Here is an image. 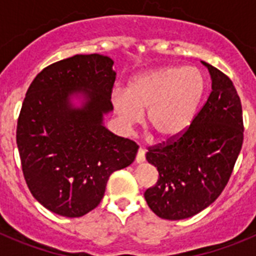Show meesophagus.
<instances>
[{"label": "esophagus", "instance_id": "1", "mask_svg": "<svg viewBox=\"0 0 256 256\" xmlns=\"http://www.w3.org/2000/svg\"><path fill=\"white\" fill-rule=\"evenodd\" d=\"M144 150H142V148H140L138 152H137V156H136V162H138V164H141V162H144Z\"/></svg>", "mask_w": 256, "mask_h": 256}]
</instances>
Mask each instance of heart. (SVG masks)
<instances>
[{
  "instance_id": "1",
  "label": "heart",
  "mask_w": 256,
  "mask_h": 256,
  "mask_svg": "<svg viewBox=\"0 0 256 256\" xmlns=\"http://www.w3.org/2000/svg\"><path fill=\"white\" fill-rule=\"evenodd\" d=\"M205 94L204 74L196 68L168 66L134 76L126 91L112 94L114 112L124 128L138 126L148 112L156 141L169 142L188 130Z\"/></svg>"
}]
</instances>
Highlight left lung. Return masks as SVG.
Listing matches in <instances>:
<instances>
[{"instance_id":"8db88e82","label":"left lung","mask_w":256,"mask_h":256,"mask_svg":"<svg viewBox=\"0 0 256 256\" xmlns=\"http://www.w3.org/2000/svg\"><path fill=\"white\" fill-rule=\"evenodd\" d=\"M201 62L212 78L205 105L180 137L146 154L159 180L146 190L144 198L156 216L168 220L190 218L212 204L230 180L242 148V108L236 88L220 70Z\"/></svg>"}]
</instances>
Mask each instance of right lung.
Here are the masks:
<instances>
[{"label": "right lung", "instance_id": "obj_1", "mask_svg": "<svg viewBox=\"0 0 256 256\" xmlns=\"http://www.w3.org/2000/svg\"><path fill=\"white\" fill-rule=\"evenodd\" d=\"M112 65L98 54L58 61L36 76L22 101L16 126L22 174L36 200L61 216L94 210L108 177L132 164L138 150L104 126L112 110Z\"/></svg>", "mask_w": 256, "mask_h": 256}]
</instances>
